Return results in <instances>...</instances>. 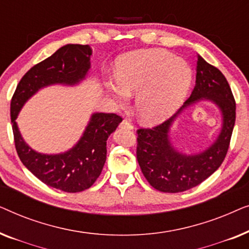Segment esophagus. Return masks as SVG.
Returning a JSON list of instances; mask_svg holds the SVG:
<instances>
[{
    "mask_svg": "<svg viewBox=\"0 0 249 249\" xmlns=\"http://www.w3.org/2000/svg\"><path fill=\"white\" fill-rule=\"evenodd\" d=\"M120 127L121 128H125V129H130V130H132V129H134V125H132L128 120L122 121L121 124H120Z\"/></svg>",
    "mask_w": 249,
    "mask_h": 249,
    "instance_id": "obj_1",
    "label": "esophagus"
}]
</instances>
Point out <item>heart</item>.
<instances>
[{"instance_id": "1", "label": "heart", "mask_w": 249, "mask_h": 249, "mask_svg": "<svg viewBox=\"0 0 249 249\" xmlns=\"http://www.w3.org/2000/svg\"><path fill=\"white\" fill-rule=\"evenodd\" d=\"M115 81L107 89L120 104L136 94L135 107L142 121L159 124L171 117L188 94L193 71L185 60L163 50H146L120 56Z\"/></svg>"}]
</instances>
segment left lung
<instances>
[{
	"label": "left lung",
	"instance_id": "left-lung-1",
	"mask_svg": "<svg viewBox=\"0 0 249 249\" xmlns=\"http://www.w3.org/2000/svg\"><path fill=\"white\" fill-rule=\"evenodd\" d=\"M202 99L213 101L219 107L223 127L216 142L205 151L183 155L171 144L169 128L185 108ZM234 121L236 102L226 77L198 55L196 85L188 100L163 124L137 130V161L142 175L149 185L163 193H181L198 186L222 164L230 145Z\"/></svg>",
	"mask_w": 249,
	"mask_h": 249
}]
</instances>
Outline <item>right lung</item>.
I'll return each mask as SVG.
<instances>
[{"label":"right lung","instance_id":"add662e5","mask_svg":"<svg viewBox=\"0 0 249 249\" xmlns=\"http://www.w3.org/2000/svg\"><path fill=\"white\" fill-rule=\"evenodd\" d=\"M89 45L68 44L37 63L19 81L11 100V124L17 153L22 164L47 186L67 193L88 189L100 177L107 160V141L121 117L94 113L83 136L72 148L60 154H43L28 146L20 134L16 119L27 101L51 85L79 84L90 69Z\"/></svg>","mask_w":249,"mask_h":249}]
</instances>
